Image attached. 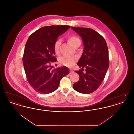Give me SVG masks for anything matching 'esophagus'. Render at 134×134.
I'll return each mask as SVG.
<instances>
[{
  "mask_svg": "<svg viewBox=\"0 0 134 134\" xmlns=\"http://www.w3.org/2000/svg\"><path fill=\"white\" fill-rule=\"evenodd\" d=\"M74 72V71H73V70H70V73H73Z\"/></svg>",
  "mask_w": 134,
  "mask_h": 134,
  "instance_id": "34e87169",
  "label": "esophagus"
}]
</instances>
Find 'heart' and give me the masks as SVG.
Instances as JSON below:
<instances>
[{
	"instance_id": "b5f03b06",
	"label": "heart",
	"mask_w": 134,
	"mask_h": 134,
	"mask_svg": "<svg viewBox=\"0 0 134 134\" xmlns=\"http://www.w3.org/2000/svg\"><path fill=\"white\" fill-rule=\"evenodd\" d=\"M68 41L73 47L81 44V41L78 37L75 35H71L68 37ZM60 45V41L57 40L55 41L54 44V50L55 52L58 54L59 50V46ZM76 57H69V56H63L60 59L59 62L60 64L65 66L71 67L76 61Z\"/></svg>"
}]
</instances>
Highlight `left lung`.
Here are the masks:
<instances>
[{
  "mask_svg": "<svg viewBox=\"0 0 134 134\" xmlns=\"http://www.w3.org/2000/svg\"><path fill=\"white\" fill-rule=\"evenodd\" d=\"M82 38L83 53L77 65L81 70L76 71L79 80L73 87L77 92L89 94L97 89L104 78L109 67L108 50L102 36L94 30L87 27L71 26ZM84 68L85 72L82 71Z\"/></svg>",
  "mask_w": 134,
  "mask_h": 134,
  "instance_id": "obj_1",
  "label": "left lung"
}]
</instances>
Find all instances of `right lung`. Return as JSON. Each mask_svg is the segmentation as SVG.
<instances>
[{
    "mask_svg": "<svg viewBox=\"0 0 134 134\" xmlns=\"http://www.w3.org/2000/svg\"><path fill=\"white\" fill-rule=\"evenodd\" d=\"M69 26H44L29 37L24 50L23 62L29 84L37 92L49 94L57 89L61 79L69 73L66 66L52 70L51 62L57 61L54 44Z\"/></svg>",
    "mask_w": 134,
    "mask_h": 134,
    "instance_id": "right-lung-1",
    "label": "right lung"
}]
</instances>
